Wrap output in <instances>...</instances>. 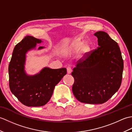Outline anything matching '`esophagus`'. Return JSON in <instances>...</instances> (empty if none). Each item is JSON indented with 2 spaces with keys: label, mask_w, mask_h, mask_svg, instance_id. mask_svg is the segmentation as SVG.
I'll return each instance as SVG.
<instances>
[{
  "label": "esophagus",
  "mask_w": 132,
  "mask_h": 132,
  "mask_svg": "<svg viewBox=\"0 0 132 132\" xmlns=\"http://www.w3.org/2000/svg\"><path fill=\"white\" fill-rule=\"evenodd\" d=\"M67 72H68V74H70L71 73L72 69H71L70 67H68V68H67Z\"/></svg>",
  "instance_id": "obj_1"
}]
</instances>
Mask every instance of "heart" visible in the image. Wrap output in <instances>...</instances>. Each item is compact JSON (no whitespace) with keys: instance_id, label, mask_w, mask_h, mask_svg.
<instances>
[{"instance_id":"b5f03b06","label":"heart","mask_w":132,"mask_h":132,"mask_svg":"<svg viewBox=\"0 0 132 132\" xmlns=\"http://www.w3.org/2000/svg\"><path fill=\"white\" fill-rule=\"evenodd\" d=\"M82 40H77L71 45L69 50V52L71 54L79 52V58H83L88 54L91 50V47L88 43H85Z\"/></svg>"}]
</instances>
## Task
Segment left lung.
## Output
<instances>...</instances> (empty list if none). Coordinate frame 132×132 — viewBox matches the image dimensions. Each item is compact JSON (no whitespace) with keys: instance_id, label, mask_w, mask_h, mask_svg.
<instances>
[{"instance_id":"obj_1","label":"left lung","mask_w":132,"mask_h":132,"mask_svg":"<svg viewBox=\"0 0 132 132\" xmlns=\"http://www.w3.org/2000/svg\"><path fill=\"white\" fill-rule=\"evenodd\" d=\"M94 35L99 46L78 63L71 72L75 97L80 102L92 104L106 102L118 91L124 69L116 42L105 32H97Z\"/></svg>"}]
</instances>
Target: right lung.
<instances>
[{
	"instance_id": "1",
	"label": "right lung",
	"mask_w": 132,
	"mask_h": 132,
	"mask_svg": "<svg viewBox=\"0 0 132 132\" xmlns=\"http://www.w3.org/2000/svg\"><path fill=\"white\" fill-rule=\"evenodd\" d=\"M43 41L27 36L14 47L8 67L9 85L12 93L24 105L40 106L51 98L55 86L67 73L66 68L52 69L45 67L35 75L25 70L27 53L35 49ZM44 48L40 46L38 50Z\"/></svg>"
}]
</instances>
